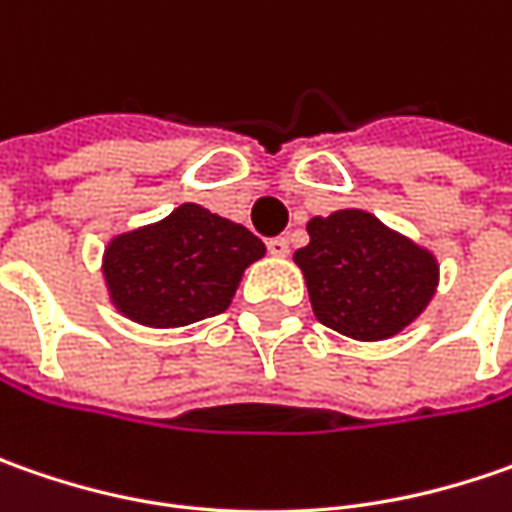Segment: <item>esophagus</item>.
<instances>
[{
	"label": "esophagus",
	"mask_w": 512,
	"mask_h": 512,
	"mask_svg": "<svg viewBox=\"0 0 512 512\" xmlns=\"http://www.w3.org/2000/svg\"><path fill=\"white\" fill-rule=\"evenodd\" d=\"M267 250H270V256H279V259H285L287 253H290V245H287L285 236H276V239H270V242H267Z\"/></svg>",
	"instance_id": "1"
}]
</instances>
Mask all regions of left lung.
<instances>
[{
	"label": "left lung",
	"instance_id": "1",
	"mask_svg": "<svg viewBox=\"0 0 512 512\" xmlns=\"http://www.w3.org/2000/svg\"><path fill=\"white\" fill-rule=\"evenodd\" d=\"M310 242L293 253L316 319L356 342H384L413 325L439 287L427 247L359 207L307 222Z\"/></svg>",
	"mask_w": 512,
	"mask_h": 512
}]
</instances>
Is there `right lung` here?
I'll return each mask as SVG.
<instances>
[{"mask_svg":"<svg viewBox=\"0 0 512 512\" xmlns=\"http://www.w3.org/2000/svg\"><path fill=\"white\" fill-rule=\"evenodd\" d=\"M267 247L245 225L185 202L153 225L113 236L102 253L110 305L145 327H185L225 313Z\"/></svg>","mask_w":512,"mask_h":512,"instance_id":"1","label":"right lung"}]
</instances>
